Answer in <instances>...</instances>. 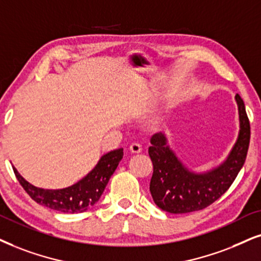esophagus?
I'll use <instances>...</instances> for the list:
<instances>
[{
	"label": "esophagus",
	"instance_id": "obj_1",
	"mask_svg": "<svg viewBox=\"0 0 261 261\" xmlns=\"http://www.w3.org/2000/svg\"><path fill=\"white\" fill-rule=\"evenodd\" d=\"M128 149H130L131 153L138 154V153H141V151H142V146L140 143H136V142H134V143L130 144V148H128Z\"/></svg>",
	"mask_w": 261,
	"mask_h": 261
}]
</instances>
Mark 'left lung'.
I'll return each instance as SVG.
<instances>
[{
	"instance_id": "8db88e82",
	"label": "left lung",
	"mask_w": 261,
	"mask_h": 261,
	"mask_svg": "<svg viewBox=\"0 0 261 261\" xmlns=\"http://www.w3.org/2000/svg\"><path fill=\"white\" fill-rule=\"evenodd\" d=\"M240 113V135L227 160L204 174L187 171L166 144L163 134L151 137L148 154L153 163L149 190L155 204L165 212L182 214L201 211L217 201L231 187L245 164L250 141V124L245 102L236 94Z\"/></svg>"
}]
</instances>
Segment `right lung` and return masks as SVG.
<instances>
[{
  "label": "right lung",
  "instance_id": "1",
  "mask_svg": "<svg viewBox=\"0 0 261 261\" xmlns=\"http://www.w3.org/2000/svg\"><path fill=\"white\" fill-rule=\"evenodd\" d=\"M123 149H115L105 154L95 169L83 179L72 187L60 190H45L36 188L19 174L14 167V174L20 186L32 200L38 204L64 213H82L100 200L108 180L114 173L119 161L123 159Z\"/></svg>",
  "mask_w": 261,
  "mask_h": 261
}]
</instances>
